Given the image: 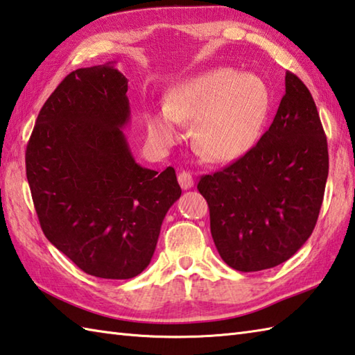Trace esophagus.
<instances>
[{"instance_id": "esophagus-1", "label": "esophagus", "mask_w": 355, "mask_h": 355, "mask_svg": "<svg viewBox=\"0 0 355 355\" xmlns=\"http://www.w3.org/2000/svg\"><path fill=\"white\" fill-rule=\"evenodd\" d=\"M178 183L180 186L183 187V189H191V187L193 186V177L191 172L187 171H182L178 173Z\"/></svg>"}]
</instances>
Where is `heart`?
<instances>
[{
  "instance_id": "b5f03b06",
  "label": "heart",
  "mask_w": 355,
  "mask_h": 355,
  "mask_svg": "<svg viewBox=\"0 0 355 355\" xmlns=\"http://www.w3.org/2000/svg\"><path fill=\"white\" fill-rule=\"evenodd\" d=\"M270 109L260 76L214 69L169 90L164 109L144 118L150 143L166 149L178 140V121H193L192 143L200 155L227 163L252 149Z\"/></svg>"
}]
</instances>
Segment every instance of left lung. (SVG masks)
Segmentation results:
<instances>
[{
  "instance_id": "8db88e82",
  "label": "left lung",
  "mask_w": 355,
  "mask_h": 355,
  "mask_svg": "<svg viewBox=\"0 0 355 355\" xmlns=\"http://www.w3.org/2000/svg\"><path fill=\"white\" fill-rule=\"evenodd\" d=\"M269 129L225 169L200 178L221 259L241 272L289 260L312 231L328 180V141L309 89L293 72Z\"/></svg>"
}]
</instances>
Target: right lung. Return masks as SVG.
Wrapping results in <instances>:
<instances>
[{
    "label": "right lung",
    "instance_id": "add662e5",
    "mask_svg": "<svg viewBox=\"0 0 355 355\" xmlns=\"http://www.w3.org/2000/svg\"><path fill=\"white\" fill-rule=\"evenodd\" d=\"M128 78L107 64L76 69L41 107L26 148V175L41 229L86 274L126 280L154 255L182 196L173 168H141L121 128Z\"/></svg>",
    "mask_w": 355,
    "mask_h": 355
}]
</instances>
